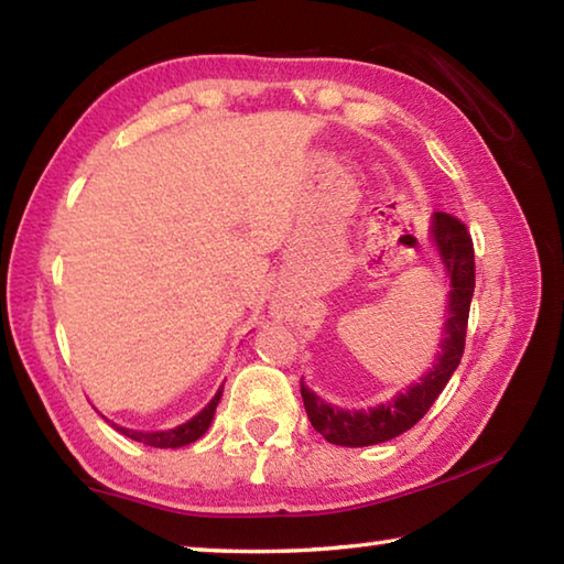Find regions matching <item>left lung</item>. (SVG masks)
Wrapping results in <instances>:
<instances>
[{
	"mask_svg": "<svg viewBox=\"0 0 564 564\" xmlns=\"http://www.w3.org/2000/svg\"><path fill=\"white\" fill-rule=\"evenodd\" d=\"M433 238L443 263L451 275V303H447L445 338L437 352V362L431 373L420 378V383L410 386L405 393L395 395L388 403L368 410H343L323 403L313 395L301 380V398L308 413L311 425L333 445L343 447H366L386 443L390 437L405 433L423 417L431 405L443 393L447 380L460 366L465 350L467 316H470V301L475 291V248L467 226L445 212L433 216Z\"/></svg>",
	"mask_w": 564,
	"mask_h": 564,
	"instance_id": "obj_1",
	"label": "left lung"
}]
</instances>
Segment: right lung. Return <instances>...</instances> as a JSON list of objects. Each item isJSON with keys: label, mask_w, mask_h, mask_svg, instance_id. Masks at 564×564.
I'll list each match as a JSON object with an SVG mask.
<instances>
[{"label": "right lung", "mask_w": 564, "mask_h": 564, "mask_svg": "<svg viewBox=\"0 0 564 564\" xmlns=\"http://www.w3.org/2000/svg\"><path fill=\"white\" fill-rule=\"evenodd\" d=\"M221 393H224V388H218V393L214 395L212 403H208V405L202 410V413H198L196 417H191L188 423L174 427V431H164V433H137V431H127V427H117V431H119L121 435L131 437V441H139V443L151 445V447H181V445H188V443L198 441V437H202V435L208 431V425H212L214 413H216L218 400H221Z\"/></svg>", "instance_id": "right-lung-1"}]
</instances>
